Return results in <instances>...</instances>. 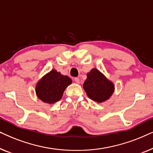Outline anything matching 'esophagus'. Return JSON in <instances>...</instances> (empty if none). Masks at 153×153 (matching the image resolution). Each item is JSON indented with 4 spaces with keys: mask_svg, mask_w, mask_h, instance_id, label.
Masks as SVG:
<instances>
[{
    "mask_svg": "<svg viewBox=\"0 0 153 153\" xmlns=\"http://www.w3.org/2000/svg\"><path fill=\"white\" fill-rule=\"evenodd\" d=\"M74 81L76 82V83H80V79H79V78H78V77H76V78H74Z\"/></svg>",
    "mask_w": 153,
    "mask_h": 153,
    "instance_id": "esophagus-1",
    "label": "esophagus"
}]
</instances>
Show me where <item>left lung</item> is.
<instances>
[{"instance_id":"left-lung-1","label":"left lung","mask_w":153,"mask_h":153,"mask_svg":"<svg viewBox=\"0 0 153 153\" xmlns=\"http://www.w3.org/2000/svg\"><path fill=\"white\" fill-rule=\"evenodd\" d=\"M83 87L88 97L98 103L109 99L115 90L114 83L96 68L87 73V79Z\"/></svg>"}]
</instances>
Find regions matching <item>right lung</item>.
<instances>
[{"label": "right lung", "instance_id": "obj_1", "mask_svg": "<svg viewBox=\"0 0 153 153\" xmlns=\"http://www.w3.org/2000/svg\"><path fill=\"white\" fill-rule=\"evenodd\" d=\"M72 83L70 77L52 70L38 81L35 86V93L42 102L54 104L61 99L65 90Z\"/></svg>", "mask_w": 153, "mask_h": 153}]
</instances>
